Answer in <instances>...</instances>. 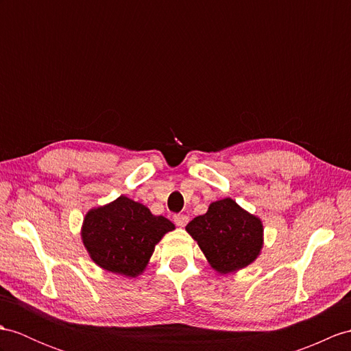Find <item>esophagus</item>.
Returning <instances> with one entry per match:
<instances>
[{
	"label": "esophagus",
	"mask_w": 351,
	"mask_h": 351,
	"mask_svg": "<svg viewBox=\"0 0 351 351\" xmlns=\"http://www.w3.org/2000/svg\"><path fill=\"white\" fill-rule=\"evenodd\" d=\"M173 219H174V223H176L177 226H180V228L186 226L187 221H189V217H187L186 215H176Z\"/></svg>",
	"instance_id": "obj_1"
}]
</instances>
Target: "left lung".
<instances>
[{"mask_svg": "<svg viewBox=\"0 0 351 351\" xmlns=\"http://www.w3.org/2000/svg\"><path fill=\"white\" fill-rule=\"evenodd\" d=\"M186 230L198 243L211 267L221 274L250 265L263 244L261 219L230 198L210 204L208 211L195 217Z\"/></svg>", "mask_w": 351, "mask_h": 351, "instance_id": "1", "label": "left lung"}]
</instances>
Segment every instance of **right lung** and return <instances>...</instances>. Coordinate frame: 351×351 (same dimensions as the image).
Returning <instances> with one entry per match:
<instances>
[{
	"mask_svg": "<svg viewBox=\"0 0 351 351\" xmlns=\"http://www.w3.org/2000/svg\"><path fill=\"white\" fill-rule=\"evenodd\" d=\"M176 226L147 207L119 196L90 210L82 226V240L90 259L101 268L125 277L140 276L155 245Z\"/></svg>",
	"mask_w": 351,
	"mask_h": 351,
	"instance_id": "obj_1",
	"label": "right lung"
}]
</instances>
